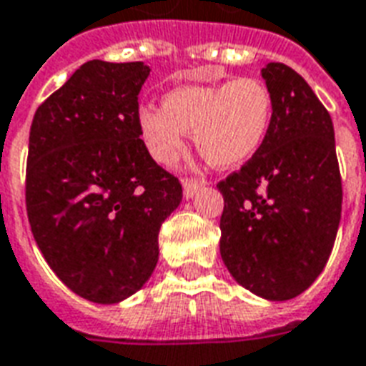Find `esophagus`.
Wrapping results in <instances>:
<instances>
[{"label": "esophagus", "mask_w": 366, "mask_h": 366, "mask_svg": "<svg viewBox=\"0 0 366 366\" xmlns=\"http://www.w3.org/2000/svg\"><path fill=\"white\" fill-rule=\"evenodd\" d=\"M203 182L202 180H197V178H184L182 188H184V197L189 199V197H194L197 194V189L202 188Z\"/></svg>", "instance_id": "esophagus-1"}]
</instances>
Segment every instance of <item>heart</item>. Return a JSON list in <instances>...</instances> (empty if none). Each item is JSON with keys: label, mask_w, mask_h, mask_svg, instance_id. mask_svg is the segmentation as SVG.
Listing matches in <instances>:
<instances>
[{"label": "heart", "mask_w": 366, "mask_h": 366, "mask_svg": "<svg viewBox=\"0 0 366 366\" xmlns=\"http://www.w3.org/2000/svg\"><path fill=\"white\" fill-rule=\"evenodd\" d=\"M272 113L269 86L261 78L242 76L180 86L164 96L163 107H139L138 127L161 164L174 163L186 149V132H195V146L209 163L236 167L261 149Z\"/></svg>", "instance_id": "b5f03b06"}]
</instances>
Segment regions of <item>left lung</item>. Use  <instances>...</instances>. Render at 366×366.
<instances>
[{
	"instance_id": "obj_1",
	"label": "left lung",
	"mask_w": 366,
	"mask_h": 366,
	"mask_svg": "<svg viewBox=\"0 0 366 366\" xmlns=\"http://www.w3.org/2000/svg\"><path fill=\"white\" fill-rule=\"evenodd\" d=\"M263 78L274 113L267 139L217 184L224 197L220 255L245 290L270 301L305 292L330 257L342 214V177L328 111L284 63Z\"/></svg>"
}]
</instances>
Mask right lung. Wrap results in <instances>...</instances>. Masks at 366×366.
<instances>
[{"instance_id":"1","label":"right lung","mask_w":366,"mask_h":366,"mask_svg":"<svg viewBox=\"0 0 366 366\" xmlns=\"http://www.w3.org/2000/svg\"><path fill=\"white\" fill-rule=\"evenodd\" d=\"M142 61H88L36 111L26 159L28 222L65 286L119 303L152 276L159 230L182 184L139 138Z\"/></svg>"}]
</instances>
